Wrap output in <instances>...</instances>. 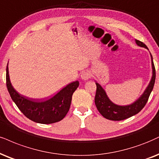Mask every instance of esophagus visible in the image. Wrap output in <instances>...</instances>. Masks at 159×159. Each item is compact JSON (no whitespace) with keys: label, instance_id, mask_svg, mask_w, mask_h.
<instances>
[{"label":"esophagus","instance_id":"esophagus-1","mask_svg":"<svg viewBox=\"0 0 159 159\" xmlns=\"http://www.w3.org/2000/svg\"><path fill=\"white\" fill-rule=\"evenodd\" d=\"M91 77V74L89 71H83L81 74V78L84 80H89Z\"/></svg>","mask_w":159,"mask_h":159}]
</instances>
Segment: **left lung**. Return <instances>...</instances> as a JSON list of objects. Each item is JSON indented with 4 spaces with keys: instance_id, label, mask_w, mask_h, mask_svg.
I'll use <instances>...</instances> for the list:
<instances>
[{
    "instance_id": "1",
    "label": "left lung",
    "mask_w": 159,
    "mask_h": 159,
    "mask_svg": "<svg viewBox=\"0 0 159 159\" xmlns=\"http://www.w3.org/2000/svg\"><path fill=\"white\" fill-rule=\"evenodd\" d=\"M136 43L138 46L141 47H144L148 48V47L144 43L141 41L136 40ZM151 55V54H150ZM152 60V76L151 81L147 88L144 93L139 98V99L131 104L130 105L127 106H119L113 104L107 97L106 93L104 91L101 85L97 83V91H96L95 95V105L99 112L101 113L102 116L105 119H109L112 121H121L126 119L129 117L133 116L137 114L142 111L143 107L145 106L148 102L149 97L153 89V86L156 81V68L152 61V57L151 55Z\"/></svg>"
}]
</instances>
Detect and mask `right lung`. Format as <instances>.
<instances>
[{
    "label": "right lung",
    "instance_id": "1",
    "mask_svg": "<svg viewBox=\"0 0 159 159\" xmlns=\"http://www.w3.org/2000/svg\"><path fill=\"white\" fill-rule=\"evenodd\" d=\"M6 80L8 91L20 111L30 120L41 124H52L62 120L69 111L72 95L79 86V82H73L49 99L36 100L20 95L14 89L9 80L8 64Z\"/></svg>",
    "mask_w": 159,
    "mask_h": 159
}]
</instances>
